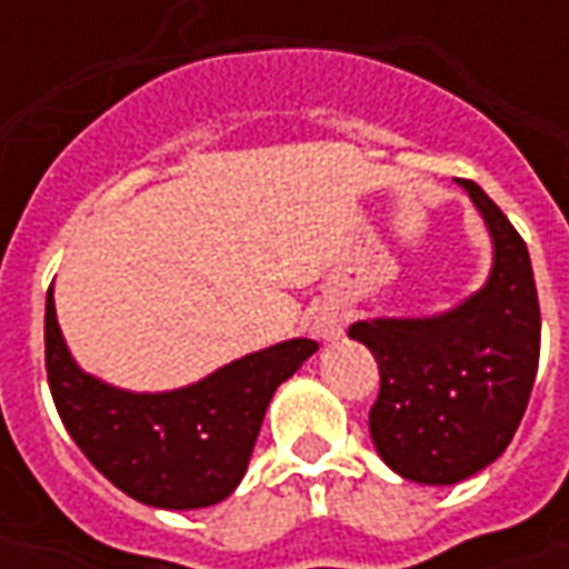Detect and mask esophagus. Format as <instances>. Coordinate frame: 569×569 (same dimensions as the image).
<instances>
[{
	"instance_id": "obj_1",
	"label": "esophagus",
	"mask_w": 569,
	"mask_h": 569,
	"mask_svg": "<svg viewBox=\"0 0 569 569\" xmlns=\"http://www.w3.org/2000/svg\"><path fill=\"white\" fill-rule=\"evenodd\" d=\"M313 335H320L326 341H332L341 335V317L335 310H322L320 317L313 320Z\"/></svg>"
}]
</instances>
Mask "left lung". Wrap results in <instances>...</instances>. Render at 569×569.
<instances>
[{"label": "left lung", "instance_id": "1", "mask_svg": "<svg viewBox=\"0 0 569 569\" xmlns=\"http://www.w3.org/2000/svg\"><path fill=\"white\" fill-rule=\"evenodd\" d=\"M493 237L485 289L429 320L353 322L381 390L369 429L383 463L408 481L453 485L493 463L525 418L539 366V298L521 234L472 182Z\"/></svg>", "mask_w": 569, "mask_h": 569}]
</instances>
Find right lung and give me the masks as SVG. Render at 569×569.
I'll return each mask as SVG.
<instances>
[{"label":"right lung","mask_w":569,"mask_h":569,"mask_svg":"<svg viewBox=\"0 0 569 569\" xmlns=\"http://www.w3.org/2000/svg\"><path fill=\"white\" fill-rule=\"evenodd\" d=\"M317 350L296 338L234 359L173 393H124L72 362L44 301V371L57 415L84 457L118 490L158 509L224 500L247 472L273 390Z\"/></svg>","instance_id":"1"}]
</instances>
